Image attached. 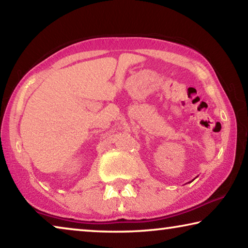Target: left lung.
<instances>
[{
  "instance_id": "obj_1",
  "label": "left lung",
  "mask_w": 248,
  "mask_h": 248,
  "mask_svg": "<svg viewBox=\"0 0 248 248\" xmlns=\"http://www.w3.org/2000/svg\"><path fill=\"white\" fill-rule=\"evenodd\" d=\"M191 182H192V180H191Z\"/></svg>"
}]
</instances>
